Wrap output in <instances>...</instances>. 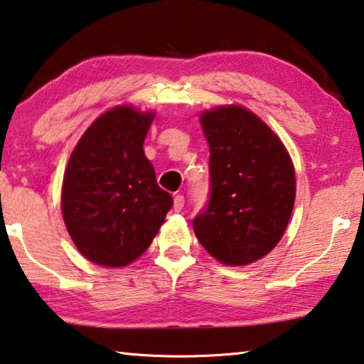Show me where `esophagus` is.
Returning a JSON list of instances; mask_svg holds the SVG:
<instances>
[{
	"label": "esophagus",
	"instance_id": "1",
	"mask_svg": "<svg viewBox=\"0 0 364 364\" xmlns=\"http://www.w3.org/2000/svg\"><path fill=\"white\" fill-rule=\"evenodd\" d=\"M183 203H186V200H183L182 195H176L174 196V211L181 213L183 210Z\"/></svg>",
	"mask_w": 364,
	"mask_h": 364
}]
</instances>
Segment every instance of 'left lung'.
I'll return each instance as SVG.
<instances>
[{"label":"left lung","instance_id":"obj_1","mask_svg":"<svg viewBox=\"0 0 364 364\" xmlns=\"http://www.w3.org/2000/svg\"><path fill=\"white\" fill-rule=\"evenodd\" d=\"M210 145L211 196L193 219L214 259L245 266L281 240L295 203V169L281 139L242 106L201 112Z\"/></svg>","mask_w":364,"mask_h":364}]
</instances>
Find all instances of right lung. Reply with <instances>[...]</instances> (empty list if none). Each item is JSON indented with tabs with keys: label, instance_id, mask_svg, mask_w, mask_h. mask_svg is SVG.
<instances>
[{
	"label": "right lung",
	"instance_id": "add662e5",
	"mask_svg": "<svg viewBox=\"0 0 364 364\" xmlns=\"http://www.w3.org/2000/svg\"><path fill=\"white\" fill-rule=\"evenodd\" d=\"M154 112L116 106L85 130L64 172V224L92 263L122 267L151 245L172 208L143 151Z\"/></svg>",
	"mask_w": 364,
	"mask_h": 364
}]
</instances>
